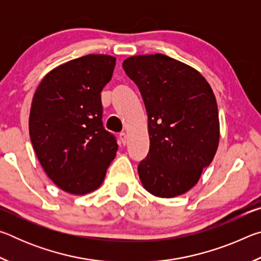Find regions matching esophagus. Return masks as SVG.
Wrapping results in <instances>:
<instances>
[{"label":"esophagus","mask_w":261,"mask_h":261,"mask_svg":"<svg viewBox=\"0 0 261 261\" xmlns=\"http://www.w3.org/2000/svg\"><path fill=\"white\" fill-rule=\"evenodd\" d=\"M120 140H121L122 145H126V143H127V136H126L125 132H122V134H120Z\"/></svg>","instance_id":"esophagus-1"}]
</instances>
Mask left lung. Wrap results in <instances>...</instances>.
<instances>
[{
	"instance_id": "obj_1",
	"label": "left lung",
	"mask_w": 261,
	"mask_h": 261,
	"mask_svg": "<svg viewBox=\"0 0 261 261\" xmlns=\"http://www.w3.org/2000/svg\"><path fill=\"white\" fill-rule=\"evenodd\" d=\"M123 69L138 86L148 117L149 152L141 184L160 198L188 192L214 159L220 139L212 87L190 65L162 54L131 56Z\"/></svg>"
}]
</instances>
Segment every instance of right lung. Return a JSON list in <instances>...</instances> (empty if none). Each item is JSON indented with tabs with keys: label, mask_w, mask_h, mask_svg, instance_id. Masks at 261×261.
I'll list each match as a JSON object with an SVG mask.
<instances>
[{
	"label": "right lung",
	"mask_w": 261,
	"mask_h": 261,
	"mask_svg": "<svg viewBox=\"0 0 261 261\" xmlns=\"http://www.w3.org/2000/svg\"><path fill=\"white\" fill-rule=\"evenodd\" d=\"M115 64L114 56L98 54L69 61L48 72L34 93L30 138L45 173L65 192L83 196L98 189L116 155L101 103Z\"/></svg>",
	"instance_id": "1"
}]
</instances>
